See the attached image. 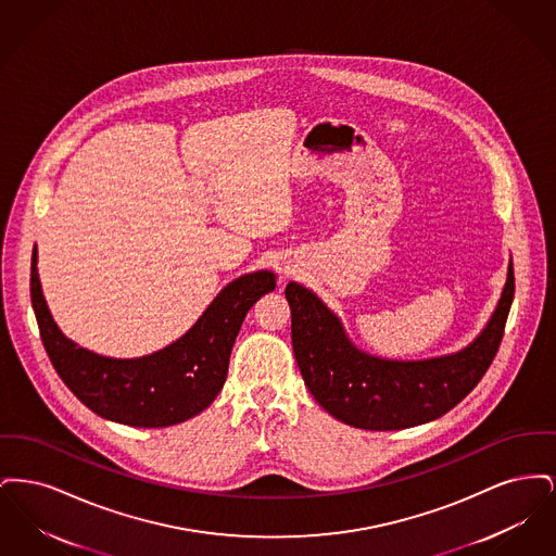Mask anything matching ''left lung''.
<instances>
[{
  "label": "left lung",
  "instance_id": "1",
  "mask_svg": "<svg viewBox=\"0 0 556 556\" xmlns=\"http://www.w3.org/2000/svg\"><path fill=\"white\" fill-rule=\"evenodd\" d=\"M513 295L510 258L501 300L471 344L435 358L394 361L352 344L342 318L317 293L291 281L286 298L295 363L311 394L342 424L370 431L429 424L467 396L492 365Z\"/></svg>",
  "mask_w": 556,
  "mask_h": 556
}]
</instances>
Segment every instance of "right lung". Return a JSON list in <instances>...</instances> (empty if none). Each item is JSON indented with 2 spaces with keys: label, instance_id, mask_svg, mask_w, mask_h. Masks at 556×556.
<instances>
[{
  "label": "right lung",
  "instance_id": "add662e5",
  "mask_svg": "<svg viewBox=\"0 0 556 556\" xmlns=\"http://www.w3.org/2000/svg\"><path fill=\"white\" fill-rule=\"evenodd\" d=\"M273 290V270L241 275L218 291L177 342L139 358H110L60 331L41 290L37 248L30 258V302L53 369L96 415L131 427L184 424L208 408L225 386L243 318Z\"/></svg>",
  "mask_w": 556,
  "mask_h": 556
}]
</instances>
